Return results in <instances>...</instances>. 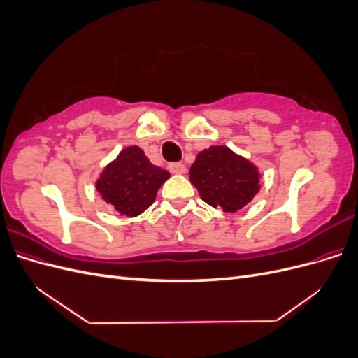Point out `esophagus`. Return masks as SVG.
<instances>
[{"mask_svg": "<svg viewBox=\"0 0 358 358\" xmlns=\"http://www.w3.org/2000/svg\"><path fill=\"white\" fill-rule=\"evenodd\" d=\"M169 170L173 175H183V173H187V167L182 162H171V164H169Z\"/></svg>", "mask_w": 358, "mask_h": 358, "instance_id": "34e87169", "label": "esophagus"}]
</instances>
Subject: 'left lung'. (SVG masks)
<instances>
[{
  "instance_id": "1",
  "label": "left lung",
  "mask_w": 358,
  "mask_h": 358,
  "mask_svg": "<svg viewBox=\"0 0 358 358\" xmlns=\"http://www.w3.org/2000/svg\"><path fill=\"white\" fill-rule=\"evenodd\" d=\"M262 175L248 158L229 146H210L199 152L189 169V180L204 203L224 212H237L259 192Z\"/></svg>"
}]
</instances>
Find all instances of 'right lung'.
Here are the masks:
<instances>
[{"label":"right lung","mask_w":358,"mask_h":358,"mask_svg":"<svg viewBox=\"0 0 358 358\" xmlns=\"http://www.w3.org/2000/svg\"><path fill=\"white\" fill-rule=\"evenodd\" d=\"M170 173L148 159L143 149L124 148L107 164L95 182L100 197L117 213L134 218L155 201L157 192Z\"/></svg>","instance_id":"1"}]
</instances>
